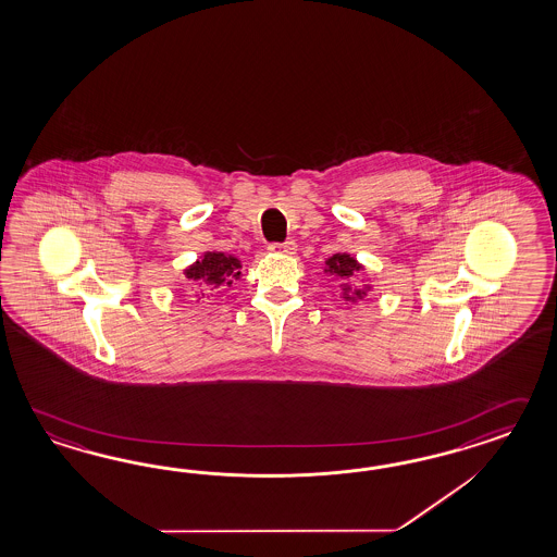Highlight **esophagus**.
<instances>
[{
  "instance_id": "34e87169",
  "label": "esophagus",
  "mask_w": 557,
  "mask_h": 557,
  "mask_svg": "<svg viewBox=\"0 0 557 557\" xmlns=\"http://www.w3.org/2000/svg\"><path fill=\"white\" fill-rule=\"evenodd\" d=\"M270 249H272L273 253H284V256H294L296 251H298V245L294 239H289V242H285V244H272L270 245Z\"/></svg>"
}]
</instances>
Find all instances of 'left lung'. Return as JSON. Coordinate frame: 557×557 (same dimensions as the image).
Instances as JSON below:
<instances>
[{"instance_id": "obj_1", "label": "left lung", "mask_w": 557, "mask_h": 557, "mask_svg": "<svg viewBox=\"0 0 557 557\" xmlns=\"http://www.w3.org/2000/svg\"><path fill=\"white\" fill-rule=\"evenodd\" d=\"M360 272H364V265L358 259L352 258L350 253H334L324 263V273L330 277L332 284L338 285L339 296L346 304H356V301L367 298L368 294L372 292V285L356 282Z\"/></svg>"}]
</instances>
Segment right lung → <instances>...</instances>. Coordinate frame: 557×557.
I'll list each match as a JSON object with an SVG mask.
<instances>
[{
    "mask_svg": "<svg viewBox=\"0 0 557 557\" xmlns=\"http://www.w3.org/2000/svg\"><path fill=\"white\" fill-rule=\"evenodd\" d=\"M242 259L223 253V251H205L201 258L189 268H185L183 273L189 282H195L201 287V298H211L213 292L227 285L231 287L233 282L242 280ZM199 298V299H201Z\"/></svg>",
    "mask_w": 557,
    "mask_h": 557,
    "instance_id": "add662e5",
    "label": "right lung"
}]
</instances>
